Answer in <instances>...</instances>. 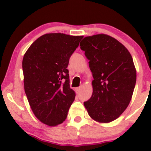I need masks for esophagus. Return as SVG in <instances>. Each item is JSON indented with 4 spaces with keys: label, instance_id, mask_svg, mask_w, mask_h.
Returning <instances> with one entry per match:
<instances>
[{
    "label": "esophagus",
    "instance_id": "obj_1",
    "mask_svg": "<svg viewBox=\"0 0 151 151\" xmlns=\"http://www.w3.org/2000/svg\"><path fill=\"white\" fill-rule=\"evenodd\" d=\"M80 91H81V88L80 87H77V89H76V92H77V93H79Z\"/></svg>",
    "mask_w": 151,
    "mask_h": 151
}]
</instances>
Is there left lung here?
Here are the masks:
<instances>
[{
    "instance_id": "8db88e82",
    "label": "left lung",
    "mask_w": 151,
    "mask_h": 151,
    "mask_svg": "<svg viewBox=\"0 0 151 151\" xmlns=\"http://www.w3.org/2000/svg\"><path fill=\"white\" fill-rule=\"evenodd\" d=\"M81 42L93 78L92 95L84 102V106L93 120L113 121L132 98L136 81L132 57L121 42L107 35L86 37Z\"/></svg>"
}]
</instances>
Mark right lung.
Listing matches in <instances>:
<instances>
[{
	"instance_id": "obj_1",
	"label": "right lung",
	"mask_w": 151,
	"mask_h": 151,
	"mask_svg": "<svg viewBox=\"0 0 151 151\" xmlns=\"http://www.w3.org/2000/svg\"><path fill=\"white\" fill-rule=\"evenodd\" d=\"M83 36L49 33L37 38L22 60L24 89L36 117L43 124H62L75 98L67 67Z\"/></svg>"
}]
</instances>
